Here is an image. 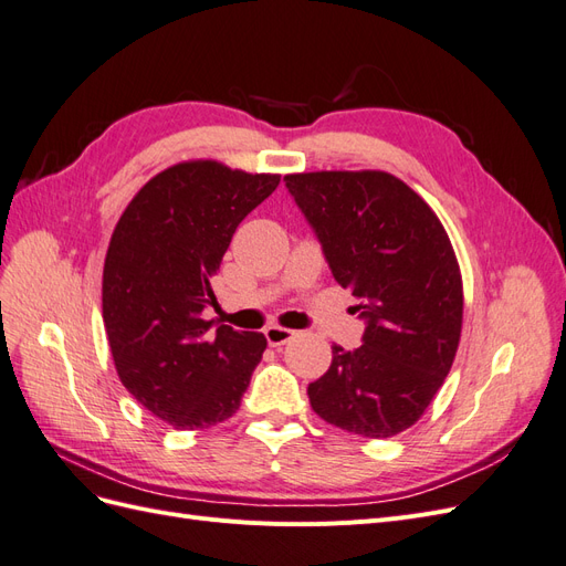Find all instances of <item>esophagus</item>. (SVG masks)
Returning a JSON list of instances; mask_svg holds the SVG:
<instances>
[{
    "label": "esophagus",
    "instance_id": "1",
    "mask_svg": "<svg viewBox=\"0 0 566 566\" xmlns=\"http://www.w3.org/2000/svg\"><path fill=\"white\" fill-rule=\"evenodd\" d=\"M264 335H266V342L271 347H281V345H285V342H290L295 337V331H290V328H283V325H269V328L264 331Z\"/></svg>",
    "mask_w": 566,
    "mask_h": 566
}]
</instances>
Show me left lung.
Here are the masks:
<instances>
[{
	"instance_id": "left-lung-1",
	"label": "left lung",
	"mask_w": 566,
	"mask_h": 566,
	"mask_svg": "<svg viewBox=\"0 0 566 566\" xmlns=\"http://www.w3.org/2000/svg\"><path fill=\"white\" fill-rule=\"evenodd\" d=\"M333 276L366 318L364 345H333L310 385L314 413L387 439L408 430L447 380L462 331V276L451 238L413 188L382 169L285 175Z\"/></svg>"
}]
</instances>
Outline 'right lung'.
<instances>
[{
	"label": "right lung",
	"instance_id": "add662e5",
	"mask_svg": "<svg viewBox=\"0 0 566 566\" xmlns=\"http://www.w3.org/2000/svg\"><path fill=\"white\" fill-rule=\"evenodd\" d=\"M281 175L184 160L148 179L117 219L104 264V325L117 378L175 430H208L241 406L266 337L200 318L238 224Z\"/></svg>",
	"mask_w": 566,
	"mask_h": 566
}]
</instances>
